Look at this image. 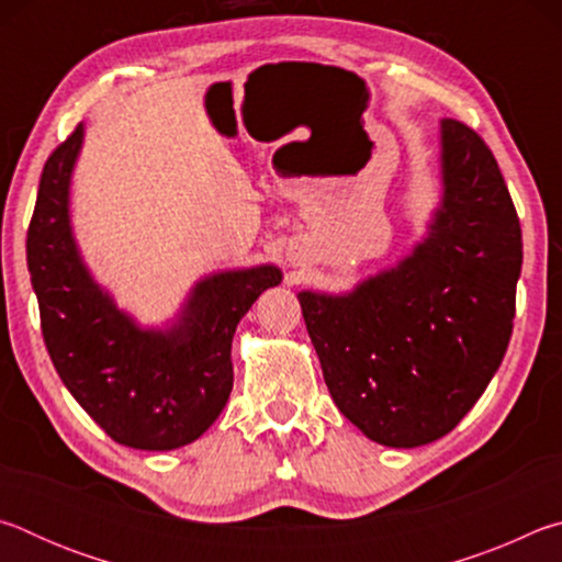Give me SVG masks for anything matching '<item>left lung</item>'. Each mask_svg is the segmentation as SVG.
<instances>
[{
    "instance_id": "left-lung-1",
    "label": "left lung",
    "mask_w": 562,
    "mask_h": 562,
    "mask_svg": "<svg viewBox=\"0 0 562 562\" xmlns=\"http://www.w3.org/2000/svg\"><path fill=\"white\" fill-rule=\"evenodd\" d=\"M441 205L396 268L345 294H297L331 398L382 446L456 429L506 355L522 265L518 213L491 148L441 121Z\"/></svg>"
}]
</instances>
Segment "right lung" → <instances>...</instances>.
<instances>
[{"mask_svg":"<svg viewBox=\"0 0 562 562\" xmlns=\"http://www.w3.org/2000/svg\"><path fill=\"white\" fill-rule=\"evenodd\" d=\"M79 123L44 164L26 233V265L42 335L64 386L113 441L170 451L201 439L233 392V335L260 294L282 282L274 265L207 274L166 329H140L91 278L69 217Z\"/></svg>","mask_w":562,"mask_h":562,"instance_id":"right-lung-1","label":"right lung"}]
</instances>
